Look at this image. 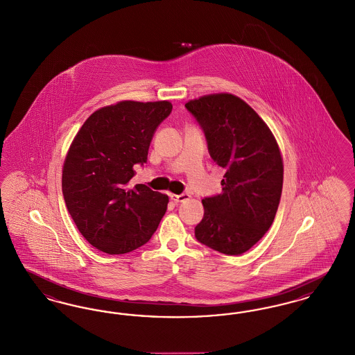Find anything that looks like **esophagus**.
I'll list each match as a JSON object with an SVG mask.
<instances>
[{
	"mask_svg": "<svg viewBox=\"0 0 355 355\" xmlns=\"http://www.w3.org/2000/svg\"><path fill=\"white\" fill-rule=\"evenodd\" d=\"M170 198H171L174 202H185V201H187V200L190 198V196L186 194V193H184V194H171Z\"/></svg>",
	"mask_w": 355,
	"mask_h": 355,
	"instance_id": "1",
	"label": "esophagus"
}]
</instances>
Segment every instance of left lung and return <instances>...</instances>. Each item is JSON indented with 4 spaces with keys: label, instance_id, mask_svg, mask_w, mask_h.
I'll return each mask as SVG.
<instances>
[{
    "label": "left lung",
    "instance_id": "1",
    "mask_svg": "<svg viewBox=\"0 0 355 355\" xmlns=\"http://www.w3.org/2000/svg\"><path fill=\"white\" fill-rule=\"evenodd\" d=\"M207 141L213 161L225 169L222 193L203 198L196 238L207 248L239 255L265 236L275 217L284 162L269 126L239 97L203 96L185 103Z\"/></svg>",
    "mask_w": 355,
    "mask_h": 355
}]
</instances>
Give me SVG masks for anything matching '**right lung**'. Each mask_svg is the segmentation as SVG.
<instances>
[{"mask_svg":"<svg viewBox=\"0 0 355 355\" xmlns=\"http://www.w3.org/2000/svg\"><path fill=\"white\" fill-rule=\"evenodd\" d=\"M169 101H121L96 110L69 148L62 194L85 239L107 254L145 245L166 213L169 197L146 185L130 187L135 165L148 161L158 125L171 113Z\"/></svg>","mask_w":355,"mask_h":355,"instance_id":"add662e5","label":"right lung"}]
</instances>
